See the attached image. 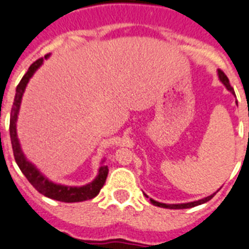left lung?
Wrapping results in <instances>:
<instances>
[{
	"instance_id": "8db88e82",
	"label": "left lung",
	"mask_w": 249,
	"mask_h": 249,
	"mask_svg": "<svg viewBox=\"0 0 249 249\" xmlns=\"http://www.w3.org/2000/svg\"><path fill=\"white\" fill-rule=\"evenodd\" d=\"M218 78L219 80L223 83L226 86V88L228 89V90L231 91L232 94H234V90L233 88L231 87L230 84V80H228L227 75L223 73L221 69H218ZM216 194V192H214ZM213 195H211V196H208V197H205V198H202V200H198V201H194V202H187V203H178V205H167V203H161V202H158V201L155 200H152V198H150V202L152 203V205H155V206H159V207H162V208H171V210H180V208H191V207H195V206H198V205H202V203L207 202V201H210L212 198V197L214 196ZM146 196V195H145ZM147 197V196H146Z\"/></svg>"
}]
</instances>
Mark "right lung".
I'll return each mask as SVG.
<instances>
[{
  "label": "right lung",
  "instance_id": "obj_1",
  "mask_svg": "<svg viewBox=\"0 0 249 249\" xmlns=\"http://www.w3.org/2000/svg\"><path fill=\"white\" fill-rule=\"evenodd\" d=\"M48 57V54L44 58ZM43 63V58H39L36 62L31 64L26 74L21 79L19 84L16 88V95L15 102L12 105V110H11V119H10V135H11V144H12L13 156L15 160L21 169L22 174L27 178V180L30 181L31 185L37 190L39 194L44 195L46 197L53 198L55 201H60V202H82V201L90 200L94 198L99 194L100 189L104 186L107 176H108V166H100L99 174L94 181L82 187H71V186H64L58 185V183L49 181L48 178H44L41 172L36 169V166L32 162L27 160L23 155V151L21 150V145H19L18 138H17V131H16V122H17V115H18L19 105H21L22 95L24 93L27 83L31 79L35 71H37L41 64Z\"/></svg>",
  "mask_w": 249,
  "mask_h": 249
}]
</instances>
